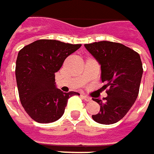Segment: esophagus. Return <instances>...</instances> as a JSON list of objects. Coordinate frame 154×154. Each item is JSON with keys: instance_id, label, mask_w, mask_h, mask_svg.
Returning <instances> with one entry per match:
<instances>
[{"instance_id": "1", "label": "esophagus", "mask_w": 154, "mask_h": 154, "mask_svg": "<svg viewBox=\"0 0 154 154\" xmlns=\"http://www.w3.org/2000/svg\"><path fill=\"white\" fill-rule=\"evenodd\" d=\"M82 96L83 97V99H85V101H87V102H89V101H91V98H90L89 96L86 95L85 94H82Z\"/></svg>"}]
</instances>
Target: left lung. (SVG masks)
Returning a JSON list of instances; mask_svg holds the SVG:
<instances>
[{
	"label": "left lung",
	"instance_id": "left-lung-1",
	"mask_svg": "<svg viewBox=\"0 0 154 154\" xmlns=\"http://www.w3.org/2000/svg\"><path fill=\"white\" fill-rule=\"evenodd\" d=\"M84 46L100 64L104 87H109L103 101L93 98L100 105V111L92 118L102 125L115 124L126 115L137 99L143 74L140 56L114 42L100 41Z\"/></svg>",
	"mask_w": 154,
	"mask_h": 154
}]
</instances>
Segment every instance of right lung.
I'll list each match as a JSON object with an SVG mask.
<instances>
[{"instance_id": "obj_1", "label": "right lung", "mask_w": 154, "mask_h": 154, "mask_svg": "<svg viewBox=\"0 0 154 154\" xmlns=\"http://www.w3.org/2000/svg\"><path fill=\"white\" fill-rule=\"evenodd\" d=\"M81 46L40 39L18 52L16 78L20 101L28 115L36 122L48 124L57 121L64 114L68 98L80 94L72 91L64 93L57 88L55 72Z\"/></svg>"}]
</instances>
